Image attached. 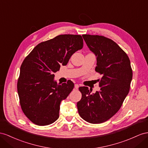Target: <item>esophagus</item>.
<instances>
[{
    "mask_svg": "<svg viewBox=\"0 0 148 148\" xmlns=\"http://www.w3.org/2000/svg\"><path fill=\"white\" fill-rule=\"evenodd\" d=\"M74 87H75V89H78L79 87V85L78 84H75L74 85Z\"/></svg>",
    "mask_w": 148,
    "mask_h": 148,
    "instance_id": "1",
    "label": "esophagus"
}]
</instances>
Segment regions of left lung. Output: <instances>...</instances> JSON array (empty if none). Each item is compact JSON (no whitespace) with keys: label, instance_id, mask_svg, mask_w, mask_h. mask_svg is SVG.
<instances>
[{"label":"left lung","instance_id":"obj_1","mask_svg":"<svg viewBox=\"0 0 148 148\" xmlns=\"http://www.w3.org/2000/svg\"><path fill=\"white\" fill-rule=\"evenodd\" d=\"M95 56V71L103 75L99 79V91L90 94L88 87H80L81 99L77 102L82 118L92 124L104 123L119 110L130 91L132 78L130 60L115 42L102 36L82 35Z\"/></svg>","mask_w":148,"mask_h":148}]
</instances>
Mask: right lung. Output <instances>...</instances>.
Wrapping results in <instances>:
<instances>
[{
    "label": "right lung",
    "instance_id": "add662e5",
    "mask_svg": "<svg viewBox=\"0 0 148 148\" xmlns=\"http://www.w3.org/2000/svg\"><path fill=\"white\" fill-rule=\"evenodd\" d=\"M83 47L80 35H59L38 44L20 69L17 92L22 110L39 126L51 124L59 117L60 104L73 90L71 80L59 84L54 73L66 66L75 52Z\"/></svg>",
    "mask_w": 148,
    "mask_h": 148
}]
</instances>
